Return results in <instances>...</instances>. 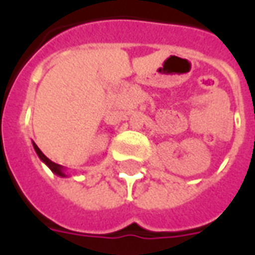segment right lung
Returning a JSON list of instances; mask_svg holds the SVG:
<instances>
[{
  "instance_id": "obj_1",
  "label": "right lung",
  "mask_w": 255,
  "mask_h": 255,
  "mask_svg": "<svg viewBox=\"0 0 255 255\" xmlns=\"http://www.w3.org/2000/svg\"><path fill=\"white\" fill-rule=\"evenodd\" d=\"M32 144H34V149H35L38 157L41 158L42 162H45V164H46V165L50 168V171H52L54 175H57V176H61V177H67V175H65V168H64L63 165L56 164V162H53L52 160H49L46 155L43 154L41 150H39V147H38L35 143H32Z\"/></svg>"
}]
</instances>
